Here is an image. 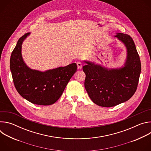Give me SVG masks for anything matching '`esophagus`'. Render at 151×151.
<instances>
[{
    "instance_id": "1",
    "label": "esophagus",
    "mask_w": 151,
    "mask_h": 151,
    "mask_svg": "<svg viewBox=\"0 0 151 151\" xmlns=\"http://www.w3.org/2000/svg\"><path fill=\"white\" fill-rule=\"evenodd\" d=\"M76 64H77V67H78V69H82V64L81 62L78 61V62H77Z\"/></svg>"
}]
</instances>
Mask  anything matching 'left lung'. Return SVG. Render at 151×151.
<instances>
[{"label": "left lung", "instance_id": "1", "mask_svg": "<svg viewBox=\"0 0 151 151\" xmlns=\"http://www.w3.org/2000/svg\"><path fill=\"white\" fill-rule=\"evenodd\" d=\"M127 49L125 66L108 70L93 63L85 61V88L97 105L110 107L130 99L135 93L141 72V63L132 37L122 33L115 36Z\"/></svg>", "mask_w": 151, "mask_h": 151}]
</instances>
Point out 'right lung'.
<instances>
[{"label":"right lung","mask_w":151,"mask_h":151,"mask_svg":"<svg viewBox=\"0 0 151 151\" xmlns=\"http://www.w3.org/2000/svg\"><path fill=\"white\" fill-rule=\"evenodd\" d=\"M30 34L21 36L12 52L10 69L18 93L29 101L39 105H51L62 95L69 80L76 72V63L45 72L29 68L21 57V45Z\"/></svg>","instance_id":"right-lung-1"}]
</instances>
